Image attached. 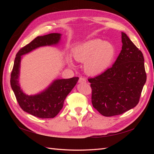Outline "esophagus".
I'll use <instances>...</instances> for the list:
<instances>
[{
  "instance_id": "esophagus-1",
  "label": "esophagus",
  "mask_w": 154,
  "mask_h": 154,
  "mask_svg": "<svg viewBox=\"0 0 154 154\" xmlns=\"http://www.w3.org/2000/svg\"><path fill=\"white\" fill-rule=\"evenodd\" d=\"M86 82H87V81H86L85 79V78H83V77H80L79 78V83H85Z\"/></svg>"
}]
</instances>
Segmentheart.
Returning a JSON list of instances; mask_svg holds the SVG:
<instances>
[{
	"label": "heart",
	"instance_id": "obj_1",
	"mask_svg": "<svg viewBox=\"0 0 154 154\" xmlns=\"http://www.w3.org/2000/svg\"><path fill=\"white\" fill-rule=\"evenodd\" d=\"M116 55L114 45L109 42L100 39L90 40L81 44L73 51L75 60L85 63V69L91 75H98L105 71L110 66ZM68 63L73 65L72 62Z\"/></svg>",
	"mask_w": 154,
	"mask_h": 154
}]
</instances>
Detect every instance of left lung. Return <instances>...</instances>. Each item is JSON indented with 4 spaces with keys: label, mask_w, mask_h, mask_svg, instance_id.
<instances>
[{
    "label": "left lung",
    "mask_w": 154,
    "mask_h": 154,
    "mask_svg": "<svg viewBox=\"0 0 154 154\" xmlns=\"http://www.w3.org/2000/svg\"><path fill=\"white\" fill-rule=\"evenodd\" d=\"M122 50L112 66L89 78L93 107L104 116L119 115L139 103L146 81L142 51L122 32Z\"/></svg>",
    "instance_id": "left-lung-1"
}]
</instances>
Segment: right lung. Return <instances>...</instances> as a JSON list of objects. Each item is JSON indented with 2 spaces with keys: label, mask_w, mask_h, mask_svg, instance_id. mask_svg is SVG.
Instances as JSON below:
<instances>
[{
  "label": "right lung",
  "mask_w": 154,
  "mask_h": 154,
  "mask_svg": "<svg viewBox=\"0 0 154 154\" xmlns=\"http://www.w3.org/2000/svg\"><path fill=\"white\" fill-rule=\"evenodd\" d=\"M60 39L61 34L57 33L35 38L18 51L11 73V85L20 106L25 112L40 119H52L57 116L63 106L65 98L75 86L79 77L56 79L42 93L27 95L23 93L18 83L22 55L39 47L56 45Z\"/></svg>",
  "instance_id": "right-lung-1"
}]
</instances>
